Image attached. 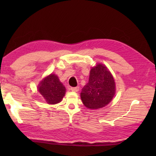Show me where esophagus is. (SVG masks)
I'll return each mask as SVG.
<instances>
[{"label": "esophagus", "mask_w": 156, "mask_h": 156, "mask_svg": "<svg viewBox=\"0 0 156 156\" xmlns=\"http://www.w3.org/2000/svg\"><path fill=\"white\" fill-rule=\"evenodd\" d=\"M71 90L74 92H77L79 91V87H71Z\"/></svg>", "instance_id": "1"}]
</instances>
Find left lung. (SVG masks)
<instances>
[{
	"instance_id": "1",
	"label": "left lung",
	"mask_w": 156,
	"mask_h": 156,
	"mask_svg": "<svg viewBox=\"0 0 156 156\" xmlns=\"http://www.w3.org/2000/svg\"><path fill=\"white\" fill-rule=\"evenodd\" d=\"M115 94V84L106 66L98 63L90 70L88 83L80 93L81 100L87 108L96 109L112 101Z\"/></svg>"
}]
</instances>
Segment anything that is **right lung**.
<instances>
[{"mask_svg":"<svg viewBox=\"0 0 156 156\" xmlns=\"http://www.w3.org/2000/svg\"><path fill=\"white\" fill-rule=\"evenodd\" d=\"M38 89L46 102L50 105L59 103L66 92L65 86L54 73L43 78L39 83Z\"/></svg>","mask_w":156,"mask_h":156,"instance_id":"add662e5","label":"right lung"}]
</instances>
